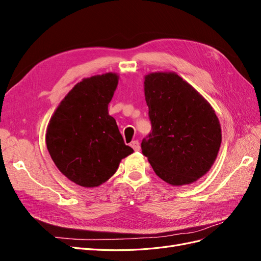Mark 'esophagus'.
<instances>
[{"label":"esophagus","mask_w":261,"mask_h":261,"mask_svg":"<svg viewBox=\"0 0 261 261\" xmlns=\"http://www.w3.org/2000/svg\"><path fill=\"white\" fill-rule=\"evenodd\" d=\"M130 147L135 150V151H139L140 146H139V141L138 140H134L130 143Z\"/></svg>","instance_id":"obj_1"}]
</instances>
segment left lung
Segmentation results:
<instances>
[{
	"label": "left lung",
	"mask_w": 261,
	"mask_h": 261,
	"mask_svg": "<svg viewBox=\"0 0 261 261\" xmlns=\"http://www.w3.org/2000/svg\"><path fill=\"white\" fill-rule=\"evenodd\" d=\"M145 97L152 132L141 141L143 154L167 183L196 181L209 171L220 149L215 110L175 73L147 75Z\"/></svg>",
	"instance_id": "left-lung-1"
}]
</instances>
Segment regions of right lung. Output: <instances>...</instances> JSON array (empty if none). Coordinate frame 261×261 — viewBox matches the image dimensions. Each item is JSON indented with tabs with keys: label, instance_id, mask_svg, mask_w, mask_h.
<instances>
[{
	"label": "right lung",
	"instance_id": "obj_1",
	"mask_svg": "<svg viewBox=\"0 0 261 261\" xmlns=\"http://www.w3.org/2000/svg\"><path fill=\"white\" fill-rule=\"evenodd\" d=\"M118 77L108 73L78 83L58 107L46 130V147L53 162L68 179L83 187L105 183L123 158L126 146L108 105Z\"/></svg>",
	"mask_w": 261,
	"mask_h": 261
}]
</instances>
